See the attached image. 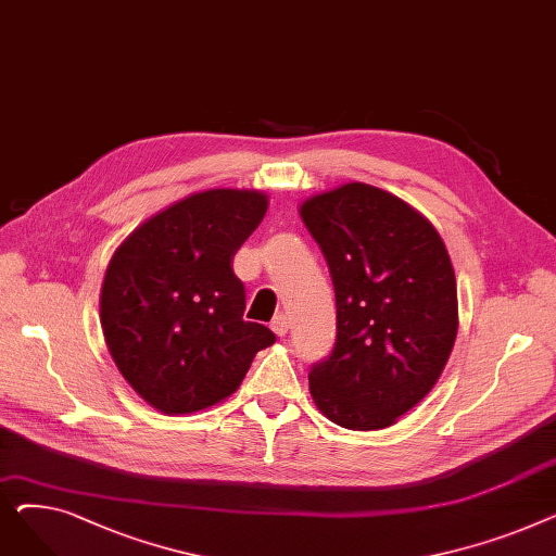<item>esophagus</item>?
Segmentation results:
<instances>
[{
    "label": "esophagus",
    "mask_w": 556,
    "mask_h": 556,
    "mask_svg": "<svg viewBox=\"0 0 556 556\" xmlns=\"http://www.w3.org/2000/svg\"><path fill=\"white\" fill-rule=\"evenodd\" d=\"M270 329H273L279 338H283V336L288 333V329H290V319H288V315H283V313L275 315V319L270 323Z\"/></svg>",
    "instance_id": "1"
}]
</instances>
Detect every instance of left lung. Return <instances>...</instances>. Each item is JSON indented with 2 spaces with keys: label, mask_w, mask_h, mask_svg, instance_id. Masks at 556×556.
<instances>
[{
  "label": "left lung",
  "mask_w": 556,
  "mask_h": 556,
  "mask_svg": "<svg viewBox=\"0 0 556 556\" xmlns=\"http://www.w3.org/2000/svg\"><path fill=\"white\" fill-rule=\"evenodd\" d=\"M302 220L336 290V342L311 365L315 405L349 430L388 428L437 383L457 336V286L437 229L363 182L308 198Z\"/></svg>",
  "instance_id": "1"
}]
</instances>
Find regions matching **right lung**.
I'll return each instance as SVG.
<instances>
[{
	"label": "right lung",
	"instance_id": "right-lung-1",
	"mask_svg": "<svg viewBox=\"0 0 556 556\" xmlns=\"http://www.w3.org/2000/svg\"><path fill=\"white\" fill-rule=\"evenodd\" d=\"M258 191L193 193L139 225L114 252L101 327L132 390L160 413L189 415L237 392L277 336L245 323L233 254L258 227Z\"/></svg>",
	"mask_w": 556,
	"mask_h": 556
}]
</instances>
